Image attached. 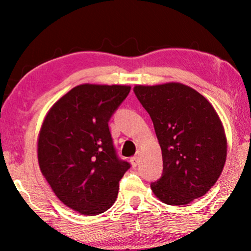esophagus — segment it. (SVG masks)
<instances>
[{"label":"esophagus","instance_id":"esophagus-1","mask_svg":"<svg viewBox=\"0 0 251 251\" xmlns=\"http://www.w3.org/2000/svg\"><path fill=\"white\" fill-rule=\"evenodd\" d=\"M130 161H131V165H132V167L136 168L137 166L139 165V163H140V159H139L138 156H133V157L130 159Z\"/></svg>","mask_w":251,"mask_h":251}]
</instances>
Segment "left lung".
<instances>
[{
    "label": "left lung",
    "mask_w": 251,
    "mask_h": 251,
    "mask_svg": "<svg viewBox=\"0 0 251 251\" xmlns=\"http://www.w3.org/2000/svg\"><path fill=\"white\" fill-rule=\"evenodd\" d=\"M151 118L163 153V174L150 184L161 202L184 205L203 196L221 175L226 139L207 100L179 83L134 86Z\"/></svg>",
    "instance_id": "obj_1"
}]
</instances>
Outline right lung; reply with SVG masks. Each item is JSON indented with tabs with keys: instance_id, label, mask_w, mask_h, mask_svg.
Masks as SVG:
<instances>
[{
	"instance_id": "obj_1",
	"label": "right lung",
	"mask_w": 251,
	"mask_h": 251,
	"mask_svg": "<svg viewBox=\"0 0 251 251\" xmlns=\"http://www.w3.org/2000/svg\"><path fill=\"white\" fill-rule=\"evenodd\" d=\"M130 86L83 84L58 100L42 123L38 161L53 193L85 215L109 210L131 167L118 156L109 121Z\"/></svg>"
}]
</instances>
